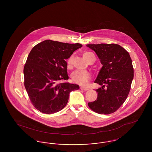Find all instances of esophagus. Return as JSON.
Masks as SVG:
<instances>
[{
	"label": "esophagus",
	"instance_id": "34e87169",
	"mask_svg": "<svg viewBox=\"0 0 152 152\" xmlns=\"http://www.w3.org/2000/svg\"><path fill=\"white\" fill-rule=\"evenodd\" d=\"M80 89H81V90H83V91H88L89 90V89H88V88H84V87H80Z\"/></svg>",
	"mask_w": 152,
	"mask_h": 152
}]
</instances>
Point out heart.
I'll list each match as a JSON object with an SVG mask.
<instances>
[{
	"mask_svg": "<svg viewBox=\"0 0 152 152\" xmlns=\"http://www.w3.org/2000/svg\"><path fill=\"white\" fill-rule=\"evenodd\" d=\"M91 54H93L91 52H86L84 54V58L88 60L89 58V55ZM67 66L68 68H71L73 64V56H71L68 58L67 60ZM92 78L91 74L87 71H75L71 75V79L76 84H78L80 86H87L90 82Z\"/></svg>",
	"mask_w": 152,
	"mask_h": 152,
	"instance_id": "obj_1",
	"label": "heart"
}]
</instances>
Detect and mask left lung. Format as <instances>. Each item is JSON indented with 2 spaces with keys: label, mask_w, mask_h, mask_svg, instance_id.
<instances>
[{
  "label": "left lung",
  "mask_w": 152,
  "mask_h": 152,
  "mask_svg": "<svg viewBox=\"0 0 152 152\" xmlns=\"http://www.w3.org/2000/svg\"><path fill=\"white\" fill-rule=\"evenodd\" d=\"M100 60L102 66L94 83L101 86L96 89L97 100L88 102L96 113H112L126 100L130 92L134 71L128 51L116 44H87Z\"/></svg>",
  "instance_id": "8db88e82"
}]
</instances>
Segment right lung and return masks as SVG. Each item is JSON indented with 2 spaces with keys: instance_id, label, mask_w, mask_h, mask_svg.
<instances>
[{
  "instance_id": "right-lung-1",
  "label": "right lung",
  "mask_w": 152,
  "mask_h": 152,
  "mask_svg": "<svg viewBox=\"0 0 152 152\" xmlns=\"http://www.w3.org/2000/svg\"><path fill=\"white\" fill-rule=\"evenodd\" d=\"M82 46L46 40L29 52L23 70L24 86L31 103L42 113L52 114L63 109L69 93L79 89L78 85L60 81L69 79L66 59Z\"/></svg>"
}]
</instances>
